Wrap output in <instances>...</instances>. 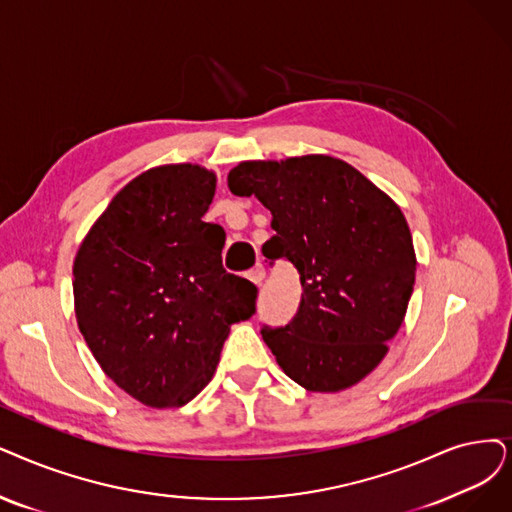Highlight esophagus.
<instances>
[{
    "instance_id": "34e87169",
    "label": "esophagus",
    "mask_w": 512,
    "mask_h": 512,
    "mask_svg": "<svg viewBox=\"0 0 512 512\" xmlns=\"http://www.w3.org/2000/svg\"><path fill=\"white\" fill-rule=\"evenodd\" d=\"M248 279L254 283V285H260L262 279H264V267L262 264H256V267L248 273Z\"/></svg>"
}]
</instances>
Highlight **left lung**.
Wrapping results in <instances>:
<instances>
[{"label": "left lung", "instance_id": "1", "mask_svg": "<svg viewBox=\"0 0 512 512\" xmlns=\"http://www.w3.org/2000/svg\"><path fill=\"white\" fill-rule=\"evenodd\" d=\"M229 189L271 210L267 258L296 264L302 302L290 325L262 338L285 376L338 393L372 374L405 319L416 252L397 203L332 155L239 161Z\"/></svg>", "mask_w": 512, "mask_h": 512}]
</instances>
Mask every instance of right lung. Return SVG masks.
I'll return each instance as SVG.
<instances>
[{"instance_id": "add662e5", "label": "right lung", "mask_w": 512, "mask_h": 512, "mask_svg": "<svg viewBox=\"0 0 512 512\" xmlns=\"http://www.w3.org/2000/svg\"><path fill=\"white\" fill-rule=\"evenodd\" d=\"M216 172L166 163L132 178L73 260L79 332L121 391L182 407L212 380L231 325L252 317L254 283L222 269L224 233L203 222Z\"/></svg>"}]
</instances>
